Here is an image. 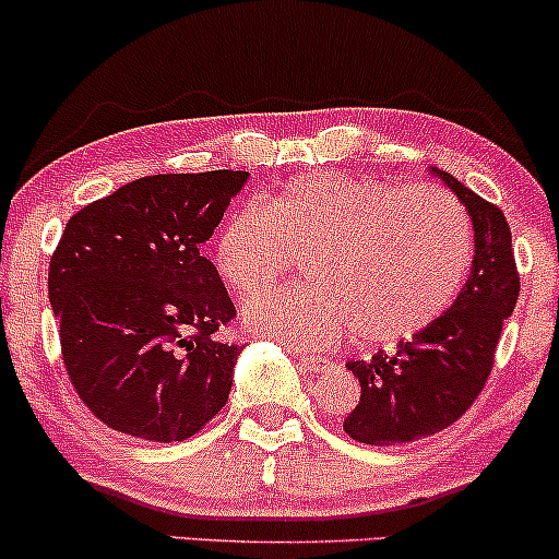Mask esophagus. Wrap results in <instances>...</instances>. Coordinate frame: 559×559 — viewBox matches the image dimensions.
<instances>
[{
    "instance_id": "34e87169",
    "label": "esophagus",
    "mask_w": 559,
    "mask_h": 559,
    "mask_svg": "<svg viewBox=\"0 0 559 559\" xmlns=\"http://www.w3.org/2000/svg\"><path fill=\"white\" fill-rule=\"evenodd\" d=\"M299 367L307 369V372H322V369L331 367V361L320 359V356H309V354H299Z\"/></svg>"
}]
</instances>
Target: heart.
Segmentation results:
<instances>
[{
    "instance_id": "1",
    "label": "heart",
    "mask_w": 559,
    "mask_h": 559,
    "mask_svg": "<svg viewBox=\"0 0 559 559\" xmlns=\"http://www.w3.org/2000/svg\"><path fill=\"white\" fill-rule=\"evenodd\" d=\"M472 252V224L450 192L338 171L239 207L213 241L215 271L239 297L306 260L307 287L260 295L241 312L252 333L294 348H325L346 331L361 346L416 338L459 297Z\"/></svg>"
}]
</instances>
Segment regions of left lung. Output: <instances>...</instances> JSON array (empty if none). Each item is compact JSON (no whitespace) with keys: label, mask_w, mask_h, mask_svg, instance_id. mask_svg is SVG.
Masks as SVG:
<instances>
[{"label":"left lung","mask_w":559,"mask_h":559,"mask_svg":"<svg viewBox=\"0 0 559 559\" xmlns=\"http://www.w3.org/2000/svg\"><path fill=\"white\" fill-rule=\"evenodd\" d=\"M474 224L472 275L435 325L390 354L348 361L361 395L344 419L346 435L367 445H401L453 425L472 408L495 365L502 322L515 309L518 278L506 213L432 166Z\"/></svg>","instance_id":"obj_1"}]
</instances>
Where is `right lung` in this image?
Returning <instances> with one entry per match:
<instances>
[{
  "label": "right lung",
  "instance_id": "1",
  "mask_svg": "<svg viewBox=\"0 0 559 559\" xmlns=\"http://www.w3.org/2000/svg\"><path fill=\"white\" fill-rule=\"evenodd\" d=\"M250 174H156L67 221L51 254L49 301L64 369L106 427L153 442L198 435L231 390L237 318L200 247Z\"/></svg>",
  "mask_w": 559,
  "mask_h": 559
}]
</instances>
